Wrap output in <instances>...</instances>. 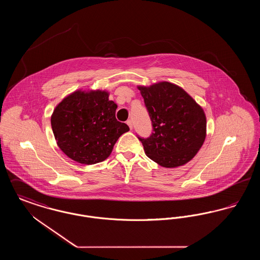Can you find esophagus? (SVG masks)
Listing matches in <instances>:
<instances>
[{
    "label": "esophagus",
    "instance_id": "obj_1",
    "mask_svg": "<svg viewBox=\"0 0 260 260\" xmlns=\"http://www.w3.org/2000/svg\"><path fill=\"white\" fill-rule=\"evenodd\" d=\"M126 124L129 126L131 129H133V122H132V120H127V121H126Z\"/></svg>",
    "mask_w": 260,
    "mask_h": 260
}]
</instances>
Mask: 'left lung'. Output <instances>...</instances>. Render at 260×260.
Instances as JSON below:
<instances>
[{"mask_svg":"<svg viewBox=\"0 0 260 260\" xmlns=\"http://www.w3.org/2000/svg\"><path fill=\"white\" fill-rule=\"evenodd\" d=\"M152 121L153 133L138 137L145 154L164 168L192 160L207 136L205 112L183 88L169 82L138 86Z\"/></svg>","mask_w":260,"mask_h":260,"instance_id":"1","label":"left lung"}]
</instances>
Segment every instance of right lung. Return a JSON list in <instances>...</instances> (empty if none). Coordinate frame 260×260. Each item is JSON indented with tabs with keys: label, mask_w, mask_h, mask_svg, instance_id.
Instances as JSON below:
<instances>
[{
	"label": "right lung",
	"mask_w": 260,
	"mask_h": 260,
	"mask_svg": "<svg viewBox=\"0 0 260 260\" xmlns=\"http://www.w3.org/2000/svg\"><path fill=\"white\" fill-rule=\"evenodd\" d=\"M117 104L105 90H76L55 107L50 123L56 143L70 159L83 165L106 160L118 138L129 131L117 121Z\"/></svg>",
	"instance_id": "add662e5"
}]
</instances>
